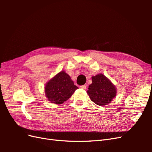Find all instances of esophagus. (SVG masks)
Wrapping results in <instances>:
<instances>
[{"instance_id": "esophagus-1", "label": "esophagus", "mask_w": 152, "mask_h": 152, "mask_svg": "<svg viewBox=\"0 0 152 152\" xmlns=\"http://www.w3.org/2000/svg\"><path fill=\"white\" fill-rule=\"evenodd\" d=\"M80 87L81 89H86V86H85V85H83V86H80Z\"/></svg>"}]
</instances>
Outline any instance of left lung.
<instances>
[{
    "label": "left lung",
    "mask_w": 152,
    "mask_h": 152,
    "mask_svg": "<svg viewBox=\"0 0 152 152\" xmlns=\"http://www.w3.org/2000/svg\"><path fill=\"white\" fill-rule=\"evenodd\" d=\"M92 82L87 93L92 102L96 104L105 107L116 96L115 86L102 73L92 77Z\"/></svg>",
    "instance_id": "8db88e82"
}]
</instances>
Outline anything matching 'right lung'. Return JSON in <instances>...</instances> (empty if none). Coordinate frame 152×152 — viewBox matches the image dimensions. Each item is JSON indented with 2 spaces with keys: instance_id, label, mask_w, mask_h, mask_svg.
Here are the masks:
<instances>
[{
  "instance_id": "right-lung-1",
  "label": "right lung",
  "mask_w": 152,
  "mask_h": 152,
  "mask_svg": "<svg viewBox=\"0 0 152 152\" xmlns=\"http://www.w3.org/2000/svg\"><path fill=\"white\" fill-rule=\"evenodd\" d=\"M78 87L65 71L55 75L45 86V94L50 103L62 104L71 97Z\"/></svg>"
}]
</instances>
